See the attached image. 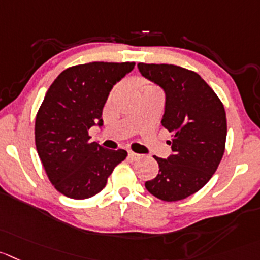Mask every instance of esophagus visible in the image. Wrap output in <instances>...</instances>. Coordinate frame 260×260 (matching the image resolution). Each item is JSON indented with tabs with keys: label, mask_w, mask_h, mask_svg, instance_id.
Returning a JSON list of instances; mask_svg holds the SVG:
<instances>
[{
	"label": "esophagus",
	"mask_w": 260,
	"mask_h": 260,
	"mask_svg": "<svg viewBox=\"0 0 260 260\" xmlns=\"http://www.w3.org/2000/svg\"><path fill=\"white\" fill-rule=\"evenodd\" d=\"M127 157H128V159H130V160H138L140 157H142V155L130 150V152H128V154H127Z\"/></svg>",
	"instance_id": "34e87169"
}]
</instances>
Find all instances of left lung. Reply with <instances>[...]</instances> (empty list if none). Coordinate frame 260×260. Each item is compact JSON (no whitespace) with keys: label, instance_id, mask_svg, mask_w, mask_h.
<instances>
[{"label":"left lung","instance_id":"8db88e82","mask_svg":"<svg viewBox=\"0 0 260 260\" xmlns=\"http://www.w3.org/2000/svg\"><path fill=\"white\" fill-rule=\"evenodd\" d=\"M143 76L166 91L162 125L172 134V154L154 159L159 172L145 182L148 191L165 202L182 200L211 180L226 148L223 103L195 71L169 63H138Z\"/></svg>","mask_w":260,"mask_h":260}]
</instances>
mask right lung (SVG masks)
<instances>
[{
  "mask_svg": "<svg viewBox=\"0 0 260 260\" xmlns=\"http://www.w3.org/2000/svg\"><path fill=\"white\" fill-rule=\"evenodd\" d=\"M135 62L75 65L54 79L36 116V147L48 180L71 199H88L105 189L127 155L91 142L89 128L102 125V111L116 81Z\"/></svg>",
  "mask_w": 260,
  "mask_h": 260,
  "instance_id": "add662e5",
  "label": "right lung"
}]
</instances>
